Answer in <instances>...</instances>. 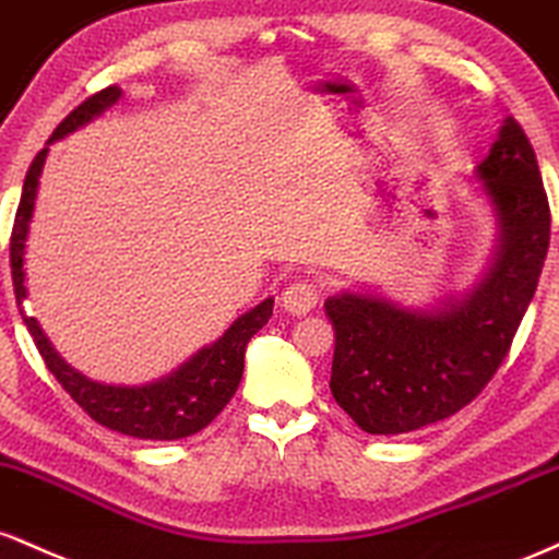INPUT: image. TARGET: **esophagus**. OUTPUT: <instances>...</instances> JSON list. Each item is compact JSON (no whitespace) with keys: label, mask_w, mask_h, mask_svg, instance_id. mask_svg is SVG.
<instances>
[{"label":"esophagus","mask_w":559,"mask_h":559,"mask_svg":"<svg viewBox=\"0 0 559 559\" xmlns=\"http://www.w3.org/2000/svg\"><path fill=\"white\" fill-rule=\"evenodd\" d=\"M319 304V287L309 280H298L282 290V306L293 317H304Z\"/></svg>","instance_id":"obj_1"}]
</instances>
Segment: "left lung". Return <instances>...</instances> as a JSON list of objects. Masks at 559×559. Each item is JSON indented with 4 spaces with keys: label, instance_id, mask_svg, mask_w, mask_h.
Here are the masks:
<instances>
[{
    "label": "left lung",
    "instance_id": "1",
    "mask_svg": "<svg viewBox=\"0 0 559 559\" xmlns=\"http://www.w3.org/2000/svg\"><path fill=\"white\" fill-rule=\"evenodd\" d=\"M473 179L497 218V248L467 293L432 306L369 290L324 300L335 330L330 391L364 432L399 436L456 415L493 378L528 311L551 218L536 153L515 118H504Z\"/></svg>",
    "mask_w": 559,
    "mask_h": 559
}]
</instances>
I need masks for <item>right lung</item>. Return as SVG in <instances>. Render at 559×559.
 <instances>
[{
  "label": "right lung",
  "mask_w": 559,
  "mask_h": 559,
  "mask_svg": "<svg viewBox=\"0 0 559 559\" xmlns=\"http://www.w3.org/2000/svg\"><path fill=\"white\" fill-rule=\"evenodd\" d=\"M121 99L118 86L92 94L90 99L79 105L66 121L49 136L47 147L36 155L31 163L26 181H23L21 205L15 213V227H12L10 240V266H12V285H15V298L23 306L26 300V240L31 216H34L36 192H39V177L44 160H47L49 144L68 136L86 123L94 121L99 112H105L110 105ZM274 309V298L261 300L255 309H250L231 322V328L224 332L218 341L211 346H203L198 354H192L181 367L174 372L163 374L153 382H142V385H108V382H97L79 369H73L62 356L55 350L49 337L44 335L41 324L34 317L23 313V322L34 337L36 348H39L44 364L49 372L58 378V382L71 393L81 409L90 415L94 423L105 425V428L123 432L131 438H144V441H177V438L195 436L205 425L213 423V417L229 404L235 396L237 385L242 380V367H246V348L250 337L269 322Z\"/></svg>",
  "instance_id": "right-lung-1"
}]
</instances>
